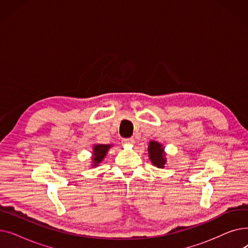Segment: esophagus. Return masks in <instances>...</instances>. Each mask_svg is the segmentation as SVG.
Instances as JSON below:
<instances>
[{
    "label": "esophagus",
    "mask_w": 248,
    "mask_h": 248,
    "mask_svg": "<svg viewBox=\"0 0 248 248\" xmlns=\"http://www.w3.org/2000/svg\"><path fill=\"white\" fill-rule=\"evenodd\" d=\"M134 142H135V140L133 138H128V139H124L123 140L124 145H133Z\"/></svg>",
    "instance_id": "1"
}]
</instances>
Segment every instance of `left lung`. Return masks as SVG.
<instances>
[{
	"label": "left lung",
	"instance_id": "left-lung-1",
	"mask_svg": "<svg viewBox=\"0 0 248 248\" xmlns=\"http://www.w3.org/2000/svg\"><path fill=\"white\" fill-rule=\"evenodd\" d=\"M162 145L157 141H151L149 145V155L152 163L158 168H163L166 164L165 154Z\"/></svg>",
	"mask_w": 248,
	"mask_h": 248
}]
</instances>
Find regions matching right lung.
Returning a JSON list of instances; mask_svg holds the SVG:
<instances>
[{"label": "right lung", "instance_id": "right-lung-1", "mask_svg": "<svg viewBox=\"0 0 248 248\" xmlns=\"http://www.w3.org/2000/svg\"><path fill=\"white\" fill-rule=\"evenodd\" d=\"M110 145H96L93 147V166H97L107 155Z\"/></svg>", "mask_w": 248, "mask_h": 248}]
</instances>
